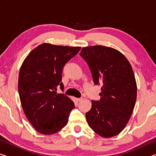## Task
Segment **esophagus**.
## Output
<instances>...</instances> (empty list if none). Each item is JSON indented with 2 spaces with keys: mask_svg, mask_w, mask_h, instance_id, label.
Instances as JSON below:
<instances>
[{
  "mask_svg": "<svg viewBox=\"0 0 156 156\" xmlns=\"http://www.w3.org/2000/svg\"><path fill=\"white\" fill-rule=\"evenodd\" d=\"M74 100H75L76 102H80V100H82V98H75Z\"/></svg>",
  "mask_w": 156,
  "mask_h": 156,
  "instance_id": "obj_1",
  "label": "esophagus"
}]
</instances>
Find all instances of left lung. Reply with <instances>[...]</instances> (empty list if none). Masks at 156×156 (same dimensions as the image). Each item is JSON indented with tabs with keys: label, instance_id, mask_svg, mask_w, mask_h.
Instances as JSON below:
<instances>
[{
	"label": "left lung",
	"instance_id": "1",
	"mask_svg": "<svg viewBox=\"0 0 156 156\" xmlns=\"http://www.w3.org/2000/svg\"><path fill=\"white\" fill-rule=\"evenodd\" d=\"M80 56L87 62L94 84L102 85L100 101L91 100L86 119L92 130L104 138L122 131L135 107L137 84L129 60L122 53L109 47H83Z\"/></svg>",
	"mask_w": 156,
	"mask_h": 156
}]
</instances>
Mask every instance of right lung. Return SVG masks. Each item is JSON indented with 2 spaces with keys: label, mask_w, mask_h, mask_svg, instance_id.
<instances>
[{
  "label": "right lung",
  "mask_w": 156,
  "mask_h": 156,
  "mask_svg": "<svg viewBox=\"0 0 156 156\" xmlns=\"http://www.w3.org/2000/svg\"><path fill=\"white\" fill-rule=\"evenodd\" d=\"M80 47L41 44L31 51L20 67L18 92L26 118L36 130L51 135L65 127L74 103L63 94L61 82L65 65Z\"/></svg>",
  "instance_id": "1"
}]
</instances>
